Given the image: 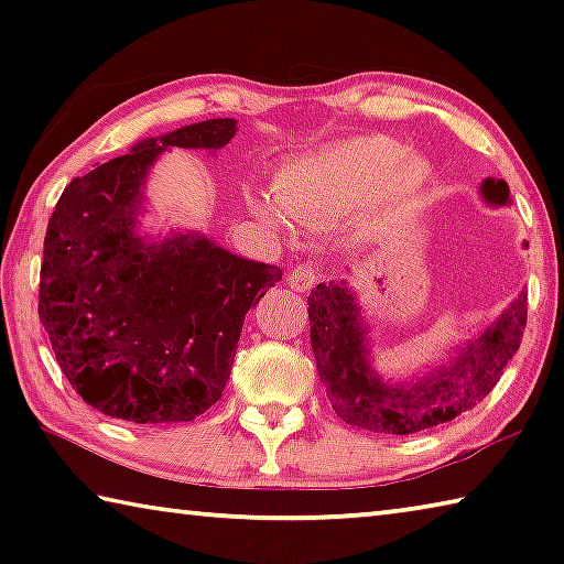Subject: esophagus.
Here are the masks:
<instances>
[{"mask_svg":"<svg viewBox=\"0 0 564 564\" xmlns=\"http://www.w3.org/2000/svg\"><path fill=\"white\" fill-rule=\"evenodd\" d=\"M318 269L313 263H295L293 269L289 271V285L293 291H299V293H305V291H311L313 285L318 283Z\"/></svg>","mask_w":564,"mask_h":564,"instance_id":"obj_1","label":"esophagus"}]
</instances>
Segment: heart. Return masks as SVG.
<instances>
[{
    "instance_id": "1",
    "label": "heart",
    "mask_w": 564,
    "mask_h": 564,
    "mask_svg": "<svg viewBox=\"0 0 564 564\" xmlns=\"http://www.w3.org/2000/svg\"><path fill=\"white\" fill-rule=\"evenodd\" d=\"M427 178V161L408 154L395 139L356 137L289 161L273 181L275 196L248 188L246 202L273 226L289 218L338 224L356 216L362 228H378L408 212Z\"/></svg>"
}]
</instances>
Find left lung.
I'll use <instances>...</instances> for the list:
<instances>
[{"mask_svg":"<svg viewBox=\"0 0 564 564\" xmlns=\"http://www.w3.org/2000/svg\"><path fill=\"white\" fill-rule=\"evenodd\" d=\"M480 196L505 206L510 186L502 178H485ZM308 321L321 383L336 415L378 435H413L447 423L490 393L520 348L528 293L522 291L488 328L447 350L443 362L395 383L373 368L370 323L346 279L311 291Z\"/></svg>","mask_w":564,"mask_h":564,"instance_id":"obj_1","label":"left lung"}]
</instances>
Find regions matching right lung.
Returning <instances> with one entry per match:
<instances>
[{"instance_id": "1", "label": "right lung", "mask_w": 564, "mask_h": 564, "mask_svg": "<svg viewBox=\"0 0 564 564\" xmlns=\"http://www.w3.org/2000/svg\"><path fill=\"white\" fill-rule=\"evenodd\" d=\"M236 119L137 141L74 178L46 226L40 321L84 403L139 425L188 423L231 376L246 313L281 281L198 231H141L147 181L169 149L216 154Z\"/></svg>"}]
</instances>
